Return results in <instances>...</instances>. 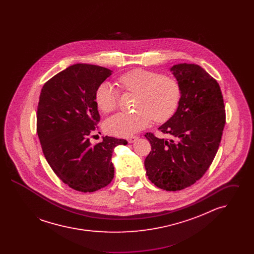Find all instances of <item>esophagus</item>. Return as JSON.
<instances>
[{
  "label": "esophagus",
  "mask_w": 254,
  "mask_h": 254,
  "mask_svg": "<svg viewBox=\"0 0 254 254\" xmlns=\"http://www.w3.org/2000/svg\"><path fill=\"white\" fill-rule=\"evenodd\" d=\"M138 138L139 137H137V136H133V137H130V138H128V143H130V144H132V143H134L136 140H138Z\"/></svg>",
  "instance_id": "obj_1"
}]
</instances>
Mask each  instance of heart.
<instances>
[{
    "label": "heart",
    "instance_id": "obj_1",
    "mask_svg": "<svg viewBox=\"0 0 254 254\" xmlns=\"http://www.w3.org/2000/svg\"><path fill=\"white\" fill-rule=\"evenodd\" d=\"M122 88L139 94L135 113L120 112L105 124L106 131L118 137H130L147 127L152 119L158 123L169 120L179 107L181 87L177 80L161 73L136 68L119 78ZM118 89L109 82L98 86L95 92L97 107L103 112H111L117 108Z\"/></svg>",
    "mask_w": 254,
    "mask_h": 254
}]
</instances>
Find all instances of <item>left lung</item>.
I'll return each instance as SVG.
<instances>
[{
  "instance_id": "obj_1",
  "label": "left lung",
  "mask_w": 254,
  "mask_h": 254,
  "mask_svg": "<svg viewBox=\"0 0 254 254\" xmlns=\"http://www.w3.org/2000/svg\"><path fill=\"white\" fill-rule=\"evenodd\" d=\"M170 71L181 87V100L174 115L159 129L172 139L145 133L151 150L145 168L156 187L176 191L201 179L211 165L226 124V110L217 81L200 65L179 64Z\"/></svg>"
}]
</instances>
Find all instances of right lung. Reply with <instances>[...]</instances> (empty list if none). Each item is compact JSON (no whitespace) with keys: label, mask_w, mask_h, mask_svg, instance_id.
Returning a JSON list of instances; mask_svg holds the SVG:
<instances>
[{"label":"right lung","mask_w":254,"mask_h":254,"mask_svg":"<svg viewBox=\"0 0 254 254\" xmlns=\"http://www.w3.org/2000/svg\"><path fill=\"white\" fill-rule=\"evenodd\" d=\"M103 66L76 64L44 85L37 109V133L50 168L69 188L93 192L114 177L111 162L115 146L124 139L103 137L91 145L100 114L95 102L98 86L111 75Z\"/></svg>","instance_id":"add662e5"}]
</instances>
